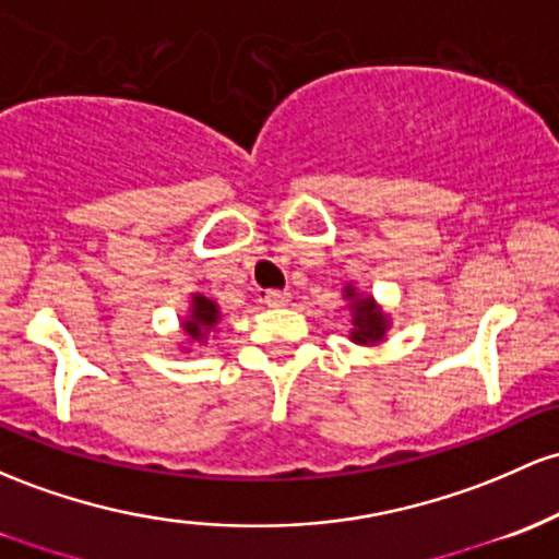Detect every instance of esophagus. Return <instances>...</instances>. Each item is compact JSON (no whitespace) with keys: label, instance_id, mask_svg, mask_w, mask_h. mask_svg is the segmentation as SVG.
<instances>
[{"label":"esophagus","instance_id":"obj_1","mask_svg":"<svg viewBox=\"0 0 559 559\" xmlns=\"http://www.w3.org/2000/svg\"><path fill=\"white\" fill-rule=\"evenodd\" d=\"M289 292H278V289H270L265 292V305L270 308H284V305H289Z\"/></svg>","mask_w":559,"mask_h":559}]
</instances>
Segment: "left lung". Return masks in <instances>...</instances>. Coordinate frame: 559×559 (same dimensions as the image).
I'll return each instance as SVG.
<instances>
[{
  "instance_id": "1",
  "label": "left lung",
  "mask_w": 559,
  "mask_h": 559,
  "mask_svg": "<svg viewBox=\"0 0 559 559\" xmlns=\"http://www.w3.org/2000/svg\"><path fill=\"white\" fill-rule=\"evenodd\" d=\"M345 299L349 302V316H353L349 340L355 345H379V342H384L390 329L388 312L373 302V297L360 294L355 286H345Z\"/></svg>"
}]
</instances>
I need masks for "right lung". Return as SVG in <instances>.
<instances>
[{
  "instance_id": "add662e5",
  "label": "right lung",
  "mask_w": 559,
  "mask_h": 559,
  "mask_svg": "<svg viewBox=\"0 0 559 559\" xmlns=\"http://www.w3.org/2000/svg\"><path fill=\"white\" fill-rule=\"evenodd\" d=\"M217 323H219L217 302L210 297H204V294H193V299H190V312L186 321H182V331L188 334V340L204 342L206 334L217 329Z\"/></svg>"
}]
</instances>
